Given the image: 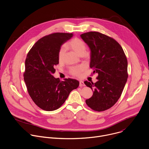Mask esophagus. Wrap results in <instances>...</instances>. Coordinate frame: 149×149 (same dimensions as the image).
<instances>
[{
	"label": "esophagus",
	"mask_w": 149,
	"mask_h": 149,
	"mask_svg": "<svg viewBox=\"0 0 149 149\" xmlns=\"http://www.w3.org/2000/svg\"><path fill=\"white\" fill-rule=\"evenodd\" d=\"M85 84L84 83V82L83 81H79V86L80 87H81V86H84Z\"/></svg>",
	"instance_id": "1"
}]
</instances>
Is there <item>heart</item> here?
Masks as SVG:
<instances>
[{"label": "heart", "instance_id": "b5f03b06", "mask_svg": "<svg viewBox=\"0 0 149 149\" xmlns=\"http://www.w3.org/2000/svg\"><path fill=\"white\" fill-rule=\"evenodd\" d=\"M66 46L74 51L77 55H84L86 52V44L85 42L77 37H75L70 40L66 44ZM66 49L65 46H62L60 48L58 52V61L59 62H62L64 59V56L66 52ZM84 69V66L83 65H80L77 66L71 67L70 68L69 72L71 74L74 76L80 77L81 74L82 72Z\"/></svg>", "mask_w": 149, "mask_h": 149}]
</instances>
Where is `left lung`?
<instances>
[{"label":"left lung","mask_w":149,"mask_h":149,"mask_svg":"<svg viewBox=\"0 0 149 149\" xmlns=\"http://www.w3.org/2000/svg\"><path fill=\"white\" fill-rule=\"evenodd\" d=\"M80 37L90 49L93 73H98L96 83L84 81L93 90L86 102L94 111H104L115 105L122 94L128 77L127 61L122 47L113 38L96 31Z\"/></svg>","instance_id":"obj_1"}]
</instances>
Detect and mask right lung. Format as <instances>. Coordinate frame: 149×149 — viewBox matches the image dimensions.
Here are the masks:
<instances>
[{
    "mask_svg": "<svg viewBox=\"0 0 149 149\" xmlns=\"http://www.w3.org/2000/svg\"><path fill=\"white\" fill-rule=\"evenodd\" d=\"M73 37L72 33H55L40 39L27 54L24 80L28 93L34 103L47 111L60 108L79 82L73 79L61 81L55 78V66L59 63L61 45Z\"/></svg>",
    "mask_w": 149,
    "mask_h": 149,
    "instance_id": "obj_1",
    "label": "right lung"
}]
</instances>
